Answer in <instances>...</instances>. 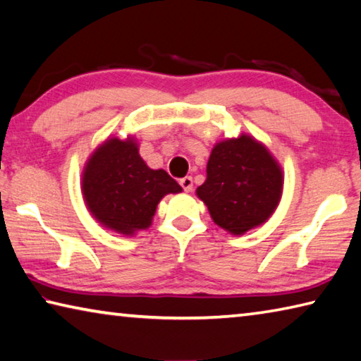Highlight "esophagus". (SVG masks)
I'll return each mask as SVG.
<instances>
[{
  "instance_id": "esophagus-1",
  "label": "esophagus",
  "mask_w": 361,
  "mask_h": 361,
  "mask_svg": "<svg viewBox=\"0 0 361 361\" xmlns=\"http://www.w3.org/2000/svg\"><path fill=\"white\" fill-rule=\"evenodd\" d=\"M180 185H181L183 189H185L186 192H191L192 191V186H194V181H192L191 176H185V178L180 180Z\"/></svg>"
}]
</instances>
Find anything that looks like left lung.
<instances>
[{
  "instance_id": "8db88e82",
  "label": "left lung",
  "mask_w": 361,
  "mask_h": 361,
  "mask_svg": "<svg viewBox=\"0 0 361 361\" xmlns=\"http://www.w3.org/2000/svg\"><path fill=\"white\" fill-rule=\"evenodd\" d=\"M283 170L266 145L248 133L218 142L207 162V180L197 197L213 223L232 235L264 224L279 207Z\"/></svg>"
}]
</instances>
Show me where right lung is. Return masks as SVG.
Listing matches in <instances>:
<instances>
[{"instance_id": "obj_1", "label": "right lung", "mask_w": 361, "mask_h": 361, "mask_svg": "<svg viewBox=\"0 0 361 361\" xmlns=\"http://www.w3.org/2000/svg\"><path fill=\"white\" fill-rule=\"evenodd\" d=\"M81 191L89 213L103 228L132 237L149 228L164 195L183 189L166 170L146 166L135 138L109 137L85 162Z\"/></svg>"}]
</instances>
